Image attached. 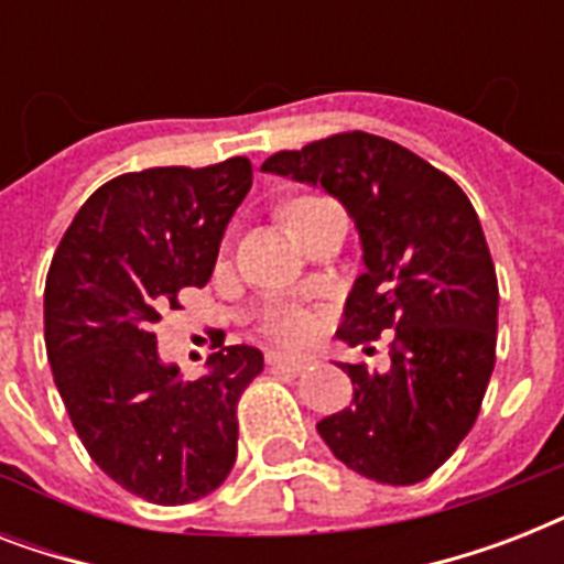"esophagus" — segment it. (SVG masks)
Returning a JSON list of instances; mask_svg holds the SVG:
<instances>
[{
  "label": "esophagus",
  "instance_id": "34e87169",
  "mask_svg": "<svg viewBox=\"0 0 564 564\" xmlns=\"http://www.w3.org/2000/svg\"><path fill=\"white\" fill-rule=\"evenodd\" d=\"M265 362H269L272 369H283V371H292V375H301V371H307L316 366V357H313V354L272 351L269 357H265Z\"/></svg>",
  "mask_w": 564,
  "mask_h": 564
}]
</instances>
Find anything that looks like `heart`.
I'll use <instances>...</instances> for the list:
<instances>
[{
    "instance_id": "1",
    "label": "heart",
    "mask_w": 564,
    "mask_h": 564,
    "mask_svg": "<svg viewBox=\"0 0 564 564\" xmlns=\"http://www.w3.org/2000/svg\"><path fill=\"white\" fill-rule=\"evenodd\" d=\"M265 334L274 336V339H283V343H299V339H304L310 334L307 313L292 307L272 310L265 316Z\"/></svg>"
}]
</instances>
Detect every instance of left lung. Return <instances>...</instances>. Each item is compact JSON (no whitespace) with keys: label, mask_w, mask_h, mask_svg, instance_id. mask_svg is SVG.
Returning a JSON list of instances; mask_svg holds the SVG:
<instances>
[{"label":"left lung","mask_w":564,"mask_h":564,"mask_svg":"<svg viewBox=\"0 0 564 564\" xmlns=\"http://www.w3.org/2000/svg\"><path fill=\"white\" fill-rule=\"evenodd\" d=\"M263 172L322 187L360 230L366 269L336 336L375 351L371 339L394 334L386 371L339 362L354 401L318 436L369 480H427L474 427L495 369L498 274L477 210L445 172L366 131L278 152Z\"/></svg>","instance_id":"1"}]
</instances>
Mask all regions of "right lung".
I'll list each match as a JSON object with an SVG mask.
<instances>
[{"label":"right lung","instance_id":"1","mask_svg":"<svg viewBox=\"0 0 564 564\" xmlns=\"http://www.w3.org/2000/svg\"><path fill=\"white\" fill-rule=\"evenodd\" d=\"M251 161L154 166L101 184L75 213L46 278L43 322L55 386L93 463L137 498L181 507L237 463V403L263 354L228 345L181 380L154 325L184 286L210 281Z\"/></svg>","mask_w":564,"mask_h":564}]
</instances>
